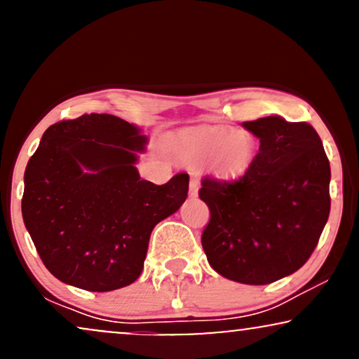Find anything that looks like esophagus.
Segmentation results:
<instances>
[{
  "label": "esophagus",
  "mask_w": 359,
  "mask_h": 359,
  "mask_svg": "<svg viewBox=\"0 0 359 359\" xmlns=\"http://www.w3.org/2000/svg\"><path fill=\"white\" fill-rule=\"evenodd\" d=\"M198 189H200V183H198V180L191 178V181H189V196L196 198L198 196Z\"/></svg>",
  "instance_id": "esophagus-1"
}]
</instances>
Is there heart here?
<instances>
[{
  "mask_svg": "<svg viewBox=\"0 0 359 359\" xmlns=\"http://www.w3.org/2000/svg\"><path fill=\"white\" fill-rule=\"evenodd\" d=\"M172 149L187 164L206 161L213 178L235 181L243 178L254 166L259 154V141L247 129L215 126L176 139Z\"/></svg>",
  "mask_w": 359,
  "mask_h": 359,
  "instance_id": "1",
  "label": "heart"
}]
</instances>
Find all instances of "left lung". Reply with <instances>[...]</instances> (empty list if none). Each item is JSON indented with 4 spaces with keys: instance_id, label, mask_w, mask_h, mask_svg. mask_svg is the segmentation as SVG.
<instances>
[{
    "instance_id": "8db88e82",
    "label": "left lung",
    "mask_w": 359,
    "mask_h": 359,
    "mask_svg": "<svg viewBox=\"0 0 359 359\" xmlns=\"http://www.w3.org/2000/svg\"><path fill=\"white\" fill-rule=\"evenodd\" d=\"M259 137L254 166L237 181L205 178L210 223L201 245L213 271L248 285L287 277L307 262L331 210V168L307 122L279 116L243 122Z\"/></svg>"
}]
</instances>
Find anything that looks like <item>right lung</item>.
<instances>
[{
	"label": "right lung",
	"mask_w": 359,
	"mask_h": 359,
	"mask_svg": "<svg viewBox=\"0 0 359 359\" xmlns=\"http://www.w3.org/2000/svg\"><path fill=\"white\" fill-rule=\"evenodd\" d=\"M147 136L111 116L86 114L45 130L25 170L21 213L45 267L74 287L109 292L141 276L151 231L188 196L189 176L141 180Z\"/></svg>",
	"instance_id": "right-lung-1"
}]
</instances>
